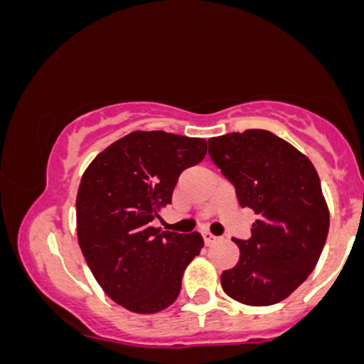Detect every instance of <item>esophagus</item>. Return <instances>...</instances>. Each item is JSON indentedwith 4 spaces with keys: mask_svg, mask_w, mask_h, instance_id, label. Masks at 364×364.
<instances>
[{
    "mask_svg": "<svg viewBox=\"0 0 364 364\" xmlns=\"http://www.w3.org/2000/svg\"><path fill=\"white\" fill-rule=\"evenodd\" d=\"M202 236H203V241H205V245H212V243H215L217 240H219V237L214 236L212 232H208V231H203Z\"/></svg>",
    "mask_w": 364,
    "mask_h": 364,
    "instance_id": "1",
    "label": "esophagus"
}]
</instances>
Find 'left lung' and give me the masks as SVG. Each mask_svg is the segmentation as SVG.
Instances as JSON below:
<instances>
[{"instance_id":"obj_1","label":"left lung","mask_w":364,"mask_h":364,"mask_svg":"<svg viewBox=\"0 0 364 364\" xmlns=\"http://www.w3.org/2000/svg\"><path fill=\"white\" fill-rule=\"evenodd\" d=\"M208 156L257 214L250 240H236L240 260L224 270L228 296L250 306L286 299L313 272L328 235V207L315 166L267 129L208 139Z\"/></svg>"}]
</instances>
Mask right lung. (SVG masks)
<instances>
[{"label":"right lung","mask_w":364,"mask_h":364,"mask_svg":"<svg viewBox=\"0 0 364 364\" xmlns=\"http://www.w3.org/2000/svg\"><path fill=\"white\" fill-rule=\"evenodd\" d=\"M207 154L203 139L132 132L104 149L83 173L77 235L95 281L133 313H157L176 301L185 269L203 246L198 232L154 228L171 203L179 174Z\"/></svg>","instance_id":"add662e5"}]
</instances>
